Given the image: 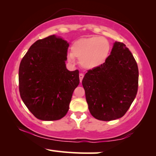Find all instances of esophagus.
<instances>
[{
  "label": "esophagus",
  "mask_w": 156,
  "mask_h": 156,
  "mask_svg": "<svg viewBox=\"0 0 156 156\" xmlns=\"http://www.w3.org/2000/svg\"><path fill=\"white\" fill-rule=\"evenodd\" d=\"M83 77H84V75L83 73L79 74V78H80V82H82V80H83Z\"/></svg>",
  "instance_id": "obj_1"
}]
</instances>
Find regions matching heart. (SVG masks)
Instances as JSON below:
<instances>
[{
  "mask_svg": "<svg viewBox=\"0 0 156 156\" xmlns=\"http://www.w3.org/2000/svg\"><path fill=\"white\" fill-rule=\"evenodd\" d=\"M111 44L106 38L93 36L75 41L71 46L68 60H79L80 65L86 69L98 68L106 61L111 52Z\"/></svg>",
  "mask_w": 156,
  "mask_h": 156,
  "instance_id": "b5f03b06",
  "label": "heart"
}]
</instances>
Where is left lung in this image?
<instances>
[{"label":"left lung","mask_w":156,"mask_h":156,"mask_svg":"<svg viewBox=\"0 0 156 156\" xmlns=\"http://www.w3.org/2000/svg\"><path fill=\"white\" fill-rule=\"evenodd\" d=\"M82 84L93 117L103 121L123 117L138 92V68L131 52L115 42L106 61L88 70Z\"/></svg>","instance_id":"8db88e82"}]
</instances>
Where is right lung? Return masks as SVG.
Returning <instances> with one entry per match:
<instances>
[{
  "label": "right lung",
  "mask_w": 156,
  "mask_h": 156,
  "mask_svg": "<svg viewBox=\"0 0 156 156\" xmlns=\"http://www.w3.org/2000/svg\"><path fill=\"white\" fill-rule=\"evenodd\" d=\"M69 44L50 36L36 41L21 60L18 72L21 99L35 117L57 120L66 115L79 71L67 70Z\"/></svg>",
  "instance_id": "1"
}]
</instances>
